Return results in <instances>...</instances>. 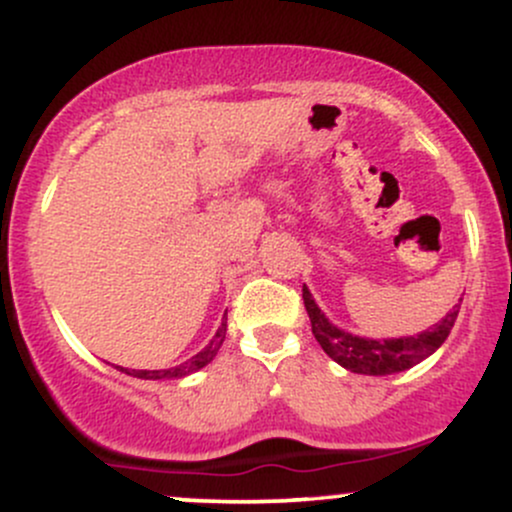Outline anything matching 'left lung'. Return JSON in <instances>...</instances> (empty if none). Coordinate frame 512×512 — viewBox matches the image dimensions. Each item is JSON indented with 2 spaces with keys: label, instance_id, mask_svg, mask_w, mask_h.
<instances>
[{
  "label": "left lung",
  "instance_id": "1",
  "mask_svg": "<svg viewBox=\"0 0 512 512\" xmlns=\"http://www.w3.org/2000/svg\"><path fill=\"white\" fill-rule=\"evenodd\" d=\"M303 306H306L308 318H311V330L316 335L318 345L330 359L342 364L345 369L355 374L369 376H386L411 369L413 364L423 362L430 357L442 342L447 340L449 330H452L454 320L459 313V301L452 311L447 313L435 328H428L425 333L413 335V338H396V340H369L357 338V335L345 333V330L335 328L328 318L320 313V308L313 301L311 291L303 286Z\"/></svg>",
  "mask_w": 512,
  "mask_h": 512
}]
</instances>
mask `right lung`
<instances>
[{"mask_svg":"<svg viewBox=\"0 0 512 512\" xmlns=\"http://www.w3.org/2000/svg\"><path fill=\"white\" fill-rule=\"evenodd\" d=\"M226 323H228V318L223 316V323H221V328L216 330V335H213V340L209 342V345H206L204 350L199 352V355H194L192 359H189V362L179 364V367H172V369H160V372H145V369H133V372H131V369H123V367H116V369H121V372H126V374L136 376V379H148V381H160V379H179V376H187V374H192V372H196V369L206 367V364H209L211 359L216 357V352L221 350L223 340H226Z\"/></svg>","mask_w":512,"mask_h":512,"instance_id":"right-lung-1","label":"right lung"}]
</instances>
